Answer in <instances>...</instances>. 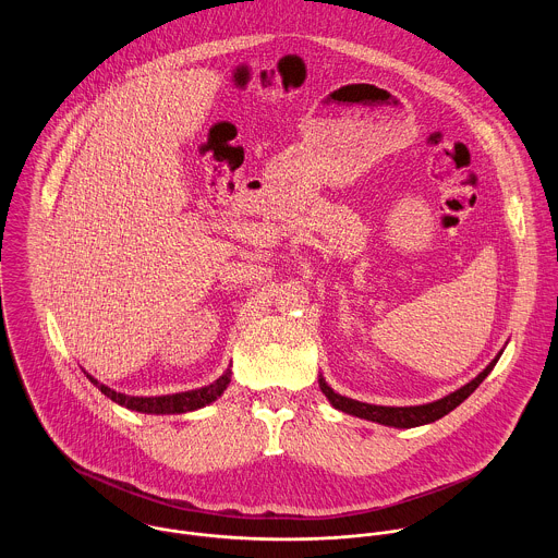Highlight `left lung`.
<instances>
[{"instance_id":"1","label":"left lung","mask_w":558,"mask_h":558,"mask_svg":"<svg viewBox=\"0 0 558 558\" xmlns=\"http://www.w3.org/2000/svg\"><path fill=\"white\" fill-rule=\"evenodd\" d=\"M501 357V353L480 373L472 381H468L465 386H461L459 390L446 395L444 400H437V402H430V404H424V407H375V404H364V402H355V400H349V397H342L338 395L323 377H320V388L323 392L327 395V400L342 413H349V415H355L360 420H368V422H377V424H384V426H395V428H415V426H422V424H430L435 420H441L444 415H448L450 411H454L465 397L470 392L476 390V386H480L488 373L495 368L497 360Z\"/></svg>"}]
</instances>
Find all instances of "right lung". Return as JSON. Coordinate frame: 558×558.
Here are the masks:
<instances>
[{"mask_svg": "<svg viewBox=\"0 0 558 558\" xmlns=\"http://www.w3.org/2000/svg\"><path fill=\"white\" fill-rule=\"evenodd\" d=\"M90 381L104 395H108L112 402H117L130 411L147 413V415H174V413H190V411H196V409H203V407L216 402L222 395V390L227 388V384L231 381V371L227 368L225 375H220L214 384H209L205 388L177 392V395H161V397H132V395H123V392H117V390L99 384L95 377H90Z\"/></svg>", "mask_w": 558, "mask_h": 558, "instance_id": "add662e5", "label": "right lung"}]
</instances>
